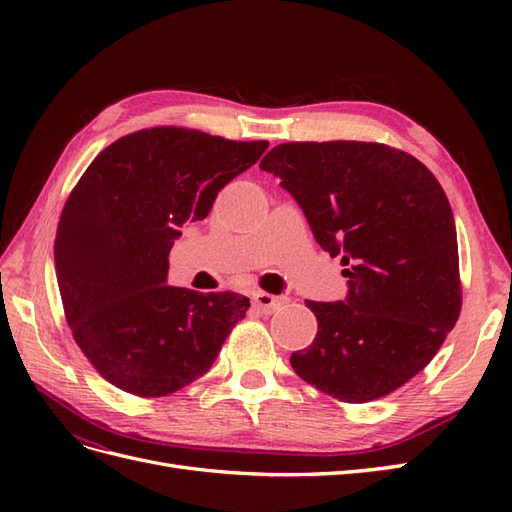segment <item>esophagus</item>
Masks as SVG:
<instances>
[{
    "label": "esophagus",
    "instance_id": "34e87169",
    "mask_svg": "<svg viewBox=\"0 0 512 512\" xmlns=\"http://www.w3.org/2000/svg\"><path fill=\"white\" fill-rule=\"evenodd\" d=\"M252 301H254V307H258L262 314H271V312H275V309L280 307L286 299H284V297H275V294H269V292H256Z\"/></svg>",
    "mask_w": 512,
    "mask_h": 512
}]
</instances>
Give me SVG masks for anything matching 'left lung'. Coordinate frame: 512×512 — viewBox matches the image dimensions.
Here are the masks:
<instances>
[{
  "mask_svg": "<svg viewBox=\"0 0 512 512\" xmlns=\"http://www.w3.org/2000/svg\"><path fill=\"white\" fill-rule=\"evenodd\" d=\"M260 168L280 179L331 258L344 301H305L318 333L292 352L297 374L348 404L399 389L421 371L461 312L457 230L431 170L382 143L273 147Z\"/></svg>",
  "mask_w": 512,
  "mask_h": 512,
  "instance_id": "1",
  "label": "left lung"
}]
</instances>
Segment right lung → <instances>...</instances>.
<instances>
[{"label": "right lung", "mask_w": 512, "mask_h": 512, "mask_svg": "<svg viewBox=\"0 0 512 512\" xmlns=\"http://www.w3.org/2000/svg\"><path fill=\"white\" fill-rule=\"evenodd\" d=\"M267 147L175 126L138 130L100 151L76 183L57 224V284L76 344L117 389H183L245 318L243 294L168 286V254Z\"/></svg>", "instance_id": "obj_1"}]
</instances>
